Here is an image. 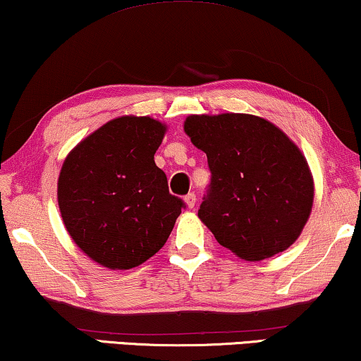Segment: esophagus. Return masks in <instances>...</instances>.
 <instances>
[{"label":"esophagus","mask_w":361,"mask_h":361,"mask_svg":"<svg viewBox=\"0 0 361 361\" xmlns=\"http://www.w3.org/2000/svg\"><path fill=\"white\" fill-rule=\"evenodd\" d=\"M184 202H185V205L189 207V209H194V205H195V202H197V197H195L194 192H190V194H187V195L184 197Z\"/></svg>","instance_id":"34e87169"}]
</instances>
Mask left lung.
<instances>
[{"mask_svg":"<svg viewBox=\"0 0 361 361\" xmlns=\"http://www.w3.org/2000/svg\"><path fill=\"white\" fill-rule=\"evenodd\" d=\"M184 131L212 172L199 209L216 241L241 259L288 250L312 210L314 180L299 147L273 123L245 113L190 115Z\"/></svg>","mask_w":361,"mask_h":361,"instance_id":"8db88e82","label":"left lung"}]
</instances>
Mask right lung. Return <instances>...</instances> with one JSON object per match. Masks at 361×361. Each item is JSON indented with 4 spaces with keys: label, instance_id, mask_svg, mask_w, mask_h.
I'll use <instances>...</instances> for the list:
<instances>
[{
    "label": "right lung",
    "instance_id": "obj_1",
    "mask_svg": "<svg viewBox=\"0 0 361 361\" xmlns=\"http://www.w3.org/2000/svg\"><path fill=\"white\" fill-rule=\"evenodd\" d=\"M166 125L120 116L78 142L63 161L57 200L63 225L88 258L131 269L156 255L184 209L154 162Z\"/></svg>",
    "mask_w": 361,
    "mask_h": 361
}]
</instances>
